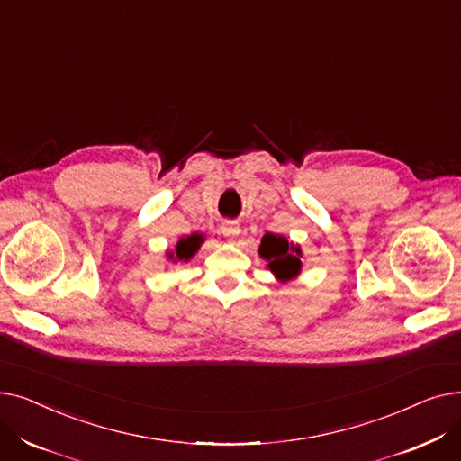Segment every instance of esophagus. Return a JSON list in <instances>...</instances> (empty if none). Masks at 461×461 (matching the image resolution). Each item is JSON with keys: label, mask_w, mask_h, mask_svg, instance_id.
Returning <instances> with one entry per match:
<instances>
[{"label": "esophagus", "mask_w": 461, "mask_h": 461, "mask_svg": "<svg viewBox=\"0 0 461 461\" xmlns=\"http://www.w3.org/2000/svg\"><path fill=\"white\" fill-rule=\"evenodd\" d=\"M221 231H222V235H224V237H228V239H233V237H237V235H239L240 228H239L237 224L226 222V224L221 228Z\"/></svg>", "instance_id": "1"}]
</instances>
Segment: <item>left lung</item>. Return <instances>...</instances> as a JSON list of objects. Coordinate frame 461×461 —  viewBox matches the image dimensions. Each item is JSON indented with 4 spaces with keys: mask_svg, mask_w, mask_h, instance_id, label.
Listing matches in <instances>:
<instances>
[{
    "mask_svg": "<svg viewBox=\"0 0 461 461\" xmlns=\"http://www.w3.org/2000/svg\"><path fill=\"white\" fill-rule=\"evenodd\" d=\"M261 259L267 261V269L282 284L294 280L303 269V250L301 245L287 240L278 233H265L258 249Z\"/></svg>",
    "mask_w": 461,
    "mask_h": 461,
    "instance_id": "left-lung-1",
    "label": "left lung"
}]
</instances>
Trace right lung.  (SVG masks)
<instances>
[{"label": "right lung", "mask_w": 461, "mask_h": 461, "mask_svg": "<svg viewBox=\"0 0 461 461\" xmlns=\"http://www.w3.org/2000/svg\"><path fill=\"white\" fill-rule=\"evenodd\" d=\"M205 240L203 233H190L186 237H181L176 245V250H166V258L167 261L177 263V261H190L202 247V243Z\"/></svg>", "instance_id": "obj_1"}]
</instances>
